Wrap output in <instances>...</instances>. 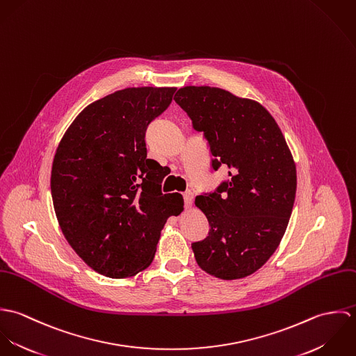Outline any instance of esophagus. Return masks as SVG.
Instances as JSON below:
<instances>
[{
    "instance_id": "obj_1",
    "label": "esophagus",
    "mask_w": 356,
    "mask_h": 356,
    "mask_svg": "<svg viewBox=\"0 0 356 356\" xmlns=\"http://www.w3.org/2000/svg\"><path fill=\"white\" fill-rule=\"evenodd\" d=\"M193 197H195V195H193L192 191H188V192L184 193V202H185V207H186V208H189V207L192 205V203H193Z\"/></svg>"
}]
</instances>
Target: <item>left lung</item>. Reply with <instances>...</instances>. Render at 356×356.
<instances>
[{
    "label": "left lung",
    "instance_id": "left-lung-1",
    "mask_svg": "<svg viewBox=\"0 0 356 356\" xmlns=\"http://www.w3.org/2000/svg\"><path fill=\"white\" fill-rule=\"evenodd\" d=\"M175 102L203 131L212 168L229 179L196 197L209 223L192 244L197 264L220 280L259 270L278 248L296 196V165L282 131L259 102L209 86L181 88Z\"/></svg>",
    "mask_w": 356,
    "mask_h": 356
}]
</instances>
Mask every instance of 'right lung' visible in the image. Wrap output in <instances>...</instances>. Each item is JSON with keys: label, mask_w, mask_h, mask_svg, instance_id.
I'll list each match as a JSON object with an SVG mask.
<instances>
[{"label": "right lung", "mask_w": 356, "mask_h": 356, "mask_svg": "<svg viewBox=\"0 0 356 356\" xmlns=\"http://www.w3.org/2000/svg\"><path fill=\"white\" fill-rule=\"evenodd\" d=\"M175 88H127L88 105L61 138L51 165L54 212L64 237L95 271L136 275L152 263L160 232L184 211L161 193L163 167L147 157L149 123Z\"/></svg>", "instance_id": "1"}]
</instances>
